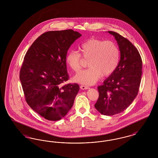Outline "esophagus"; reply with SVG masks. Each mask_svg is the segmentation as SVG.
<instances>
[{"instance_id":"34e87169","label":"esophagus","mask_w":158,"mask_h":158,"mask_svg":"<svg viewBox=\"0 0 158 158\" xmlns=\"http://www.w3.org/2000/svg\"><path fill=\"white\" fill-rule=\"evenodd\" d=\"M80 88H81V89H82V90H86V89H89V87H88V86H85V85H81V86H80Z\"/></svg>"}]
</instances>
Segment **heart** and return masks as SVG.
Instances as JSON below:
<instances>
[{
	"label": "heart",
	"mask_w": 158,
	"mask_h": 158,
	"mask_svg": "<svg viewBox=\"0 0 158 158\" xmlns=\"http://www.w3.org/2000/svg\"><path fill=\"white\" fill-rule=\"evenodd\" d=\"M83 57L89 59V67L81 71L73 77L75 82L92 85L100 80L102 76L111 75L118 67L120 53L117 44L111 41L90 38L80 46ZM82 57L80 53L71 51L66 57V62L73 72H77L82 66Z\"/></svg>",
	"instance_id": "1"
}]
</instances>
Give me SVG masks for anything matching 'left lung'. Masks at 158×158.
<instances>
[{
  "label": "left lung",
  "mask_w": 158,
  "mask_h": 158,
  "mask_svg": "<svg viewBox=\"0 0 158 158\" xmlns=\"http://www.w3.org/2000/svg\"><path fill=\"white\" fill-rule=\"evenodd\" d=\"M119 47L120 60L111 75L98 87L99 98L95 108L105 115H114L124 111L135 99L142 75V60L138 50L127 39L108 31Z\"/></svg>",
  "instance_id": "obj_1"
}]
</instances>
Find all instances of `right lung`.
Returning <instances> with one entry per match:
<instances>
[{
	"label": "right lung",
	"mask_w": 158,
	"mask_h": 158,
	"mask_svg": "<svg viewBox=\"0 0 158 158\" xmlns=\"http://www.w3.org/2000/svg\"><path fill=\"white\" fill-rule=\"evenodd\" d=\"M81 36L72 30L46 32L33 43L25 56L19 79L26 101L46 120H60L73 105L79 86L62 84L69 79L68 50Z\"/></svg>",
	"instance_id": "1"
}]
</instances>
